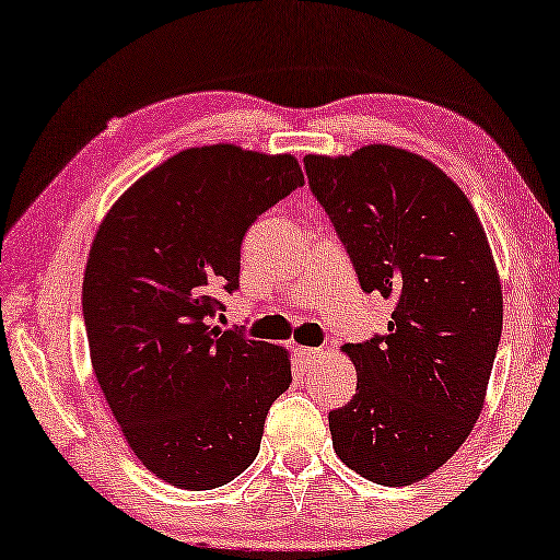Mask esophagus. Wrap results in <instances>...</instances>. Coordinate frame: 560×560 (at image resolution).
Segmentation results:
<instances>
[{"label":"esophagus","instance_id":"34e87169","mask_svg":"<svg viewBox=\"0 0 560 560\" xmlns=\"http://www.w3.org/2000/svg\"><path fill=\"white\" fill-rule=\"evenodd\" d=\"M294 354H296V362H299V364H302V366H312V364L322 357V349H314V347H296Z\"/></svg>","mask_w":560,"mask_h":560}]
</instances>
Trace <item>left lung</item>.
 Wrapping results in <instances>:
<instances>
[{
	"label": "left lung",
	"mask_w": 560,
	"mask_h": 560,
	"mask_svg": "<svg viewBox=\"0 0 560 560\" xmlns=\"http://www.w3.org/2000/svg\"><path fill=\"white\" fill-rule=\"evenodd\" d=\"M304 165L362 289L395 302L387 334L341 347L357 392L329 412L334 453L377 486H412L460 450L486 405L503 329L486 229L460 186L405 148Z\"/></svg>",
	"instance_id": "obj_1"
}]
</instances>
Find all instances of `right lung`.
<instances>
[{
  "label": "right lung",
  "mask_w": 560,
  "mask_h": 560,
  "mask_svg": "<svg viewBox=\"0 0 560 560\" xmlns=\"http://www.w3.org/2000/svg\"><path fill=\"white\" fill-rule=\"evenodd\" d=\"M304 186L291 153L188 148L115 200L82 279L90 362L122 438L183 490L231 482L256 460L264 420L291 385L283 347L213 327L238 287L241 241Z\"/></svg>",
  "instance_id": "add662e5"
}]
</instances>
